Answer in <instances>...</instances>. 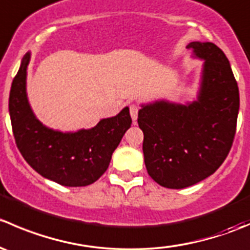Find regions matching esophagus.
I'll return each instance as SVG.
<instances>
[{"label":"esophagus","mask_w":250,"mask_h":250,"mask_svg":"<svg viewBox=\"0 0 250 250\" xmlns=\"http://www.w3.org/2000/svg\"><path fill=\"white\" fill-rule=\"evenodd\" d=\"M139 105H137V104H132L130 105V107H129V111H130V116H132V118H133V121H134V123H135V121H137V118H138V113H139Z\"/></svg>","instance_id":"1"}]
</instances>
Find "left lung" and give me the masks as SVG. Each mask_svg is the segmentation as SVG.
Returning <instances> with one entry per match:
<instances>
[{
    "label": "left lung",
    "mask_w": 250,
    "mask_h": 250,
    "mask_svg": "<svg viewBox=\"0 0 250 250\" xmlns=\"http://www.w3.org/2000/svg\"><path fill=\"white\" fill-rule=\"evenodd\" d=\"M188 49L206 60L197 102L145 105L138 115L148 175L167 188H184L211 175L232 147L239 92L230 62L211 42Z\"/></svg>",
    "instance_id": "8db88e82"
}]
</instances>
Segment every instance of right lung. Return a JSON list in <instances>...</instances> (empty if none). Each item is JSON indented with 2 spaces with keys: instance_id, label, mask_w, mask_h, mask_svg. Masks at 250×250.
Returning <instances> with one entry per match:
<instances>
[{
  "instance_id": "add662e5",
  "label": "right lung",
  "mask_w": 250,
  "mask_h": 250,
  "mask_svg": "<svg viewBox=\"0 0 250 250\" xmlns=\"http://www.w3.org/2000/svg\"><path fill=\"white\" fill-rule=\"evenodd\" d=\"M22 58L9 93V115L17 147L32 169L62 186L77 188L97 181L106 172L111 156L132 125L129 109L102 120L92 129L62 133L44 127L32 113L26 98V69Z\"/></svg>"
}]
</instances>
